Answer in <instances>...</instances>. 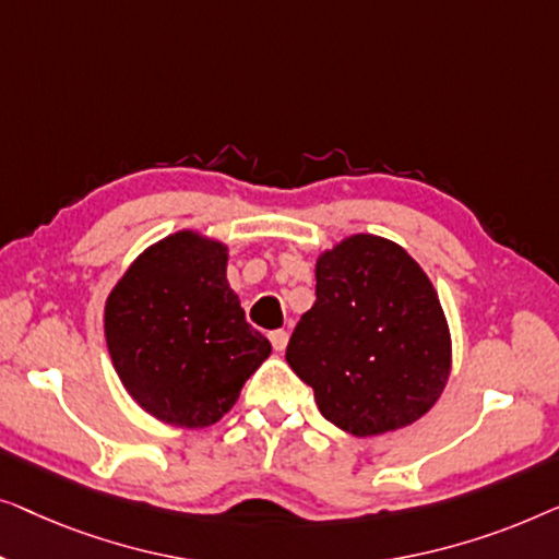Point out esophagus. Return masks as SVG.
<instances>
[{
    "instance_id": "obj_1",
    "label": "esophagus",
    "mask_w": 559,
    "mask_h": 559,
    "mask_svg": "<svg viewBox=\"0 0 559 559\" xmlns=\"http://www.w3.org/2000/svg\"><path fill=\"white\" fill-rule=\"evenodd\" d=\"M269 340L273 344V349L283 352V349H286V344H288V332H283V329H278V332H271L269 334Z\"/></svg>"
}]
</instances>
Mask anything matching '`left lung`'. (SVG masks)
I'll return each mask as SVG.
<instances>
[{
	"mask_svg": "<svg viewBox=\"0 0 559 559\" xmlns=\"http://www.w3.org/2000/svg\"><path fill=\"white\" fill-rule=\"evenodd\" d=\"M286 361L326 420L357 438L423 418L451 374V332L433 283L397 242L349 235L317 261V301Z\"/></svg>",
	"mask_w": 559,
	"mask_h": 559,
	"instance_id": "8db88e82",
	"label": "left lung"
}]
</instances>
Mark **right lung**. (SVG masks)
<instances>
[{"mask_svg": "<svg viewBox=\"0 0 559 559\" xmlns=\"http://www.w3.org/2000/svg\"><path fill=\"white\" fill-rule=\"evenodd\" d=\"M108 355L156 420L207 428L271 355L227 283V246L194 230L148 246L106 301Z\"/></svg>", "mask_w": 559, "mask_h": 559, "instance_id": "right-lung-1", "label": "right lung"}]
</instances>
